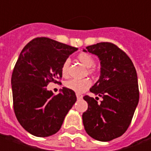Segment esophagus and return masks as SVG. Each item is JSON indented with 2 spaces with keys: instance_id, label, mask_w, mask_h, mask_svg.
Wrapping results in <instances>:
<instances>
[{
  "instance_id": "1",
  "label": "esophagus",
  "mask_w": 151,
  "mask_h": 151,
  "mask_svg": "<svg viewBox=\"0 0 151 151\" xmlns=\"http://www.w3.org/2000/svg\"><path fill=\"white\" fill-rule=\"evenodd\" d=\"M76 97H77V100H80V99H81V98H82V96L77 94V95H76Z\"/></svg>"
}]
</instances>
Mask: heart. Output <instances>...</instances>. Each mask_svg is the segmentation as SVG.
Listing matches in <instances>:
<instances>
[{
    "mask_svg": "<svg viewBox=\"0 0 151 151\" xmlns=\"http://www.w3.org/2000/svg\"><path fill=\"white\" fill-rule=\"evenodd\" d=\"M78 60L85 66L90 67L93 66L95 64V60L92 58V56L90 55L89 54L86 53H81L77 56ZM68 67H69V60H66L63 63L62 67H61V72L63 76H68ZM91 85V82L89 79H71L70 81H68L65 83V86L67 88L70 89V90L74 91L75 92H76L77 94L82 93L85 91H86Z\"/></svg>",
    "mask_w": 151,
    "mask_h": 151,
    "instance_id": "b5f03b06",
    "label": "heart"
}]
</instances>
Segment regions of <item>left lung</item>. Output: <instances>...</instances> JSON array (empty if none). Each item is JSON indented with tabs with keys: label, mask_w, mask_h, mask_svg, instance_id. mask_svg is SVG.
<instances>
[{
	"label": "left lung",
	"mask_w": 151,
	"mask_h": 151,
	"mask_svg": "<svg viewBox=\"0 0 151 151\" xmlns=\"http://www.w3.org/2000/svg\"><path fill=\"white\" fill-rule=\"evenodd\" d=\"M89 52L99 58V80L91 86L96 99L83 98L88 103L82 114L86 132L96 140L107 142L124 134L136 109L139 92L136 70L129 57L112 43L87 46ZM102 101H97L98 96Z\"/></svg>",
	"instance_id": "left-lung-1"
}]
</instances>
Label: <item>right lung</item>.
Returning <instances> with one entry per match:
<instances>
[{
    "instance_id": "right-lung-1",
    "label": "right lung",
    "mask_w": 151,
    "mask_h": 151,
    "mask_svg": "<svg viewBox=\"0 0 151 151\" xmlns=\"http://www.w3.org/2000/svg\"><path fill=\"white\" fill-rule=\"evenodd\" d=\"M77 50L43 37L32 39L22 50L12 76L13 108L20 124L32 135L56 134L76 101V93L69 88L54 95L46 86L60 82L63 63Z\"/></svg>"
}]
</instances>
